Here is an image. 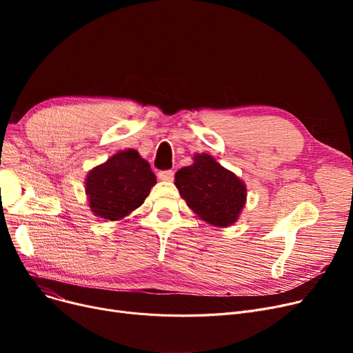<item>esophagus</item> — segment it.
Here are the masks:
<instances>
[{"label": "esophagus", "mask_w": 353, "mask_h": 353, "mask_svg": "<svg viewBox=\"0 0 353 353\" xmlns=\"http://www.w3.org/2000/svg\"><path fill=\"white\" fill-rule=\"evenodd\" d=\"M159 179L163 181H172L174 179V173L173 170H164V172H159Z\"/></svg>", "instance_id": "obj_1"}]
</instances>
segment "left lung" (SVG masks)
<instances>
[{
    "mask_svg": "<svg viewBox=\"0 0 353 353\" xmlns=\"http://www.w3.org/2000/svg\"><path fill=\"white\" fill-rule=\"evenodd\" d=\"M174 184L193 213L216 228L232 226L246 205L245 181L208 153L194 154L176 173Z\"/></svg>",
    "mask_w": 353,
    "mask_h": 353,
    "instance_id": "1",
    "label": "left lung"
}]
</instances>
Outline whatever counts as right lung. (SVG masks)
Instances as JSON below:
<instances>
[{"instance_id":"obj_1","label":"right lung","mask_w":353,"mask_h":353,"mask_svg":"<svg viewBox=\"0 0 353 353\" xmlns=\"http://www.w3.org/2000/svg\"><path fill=\"white\" fill-rule=\"evenodd\" d=\"M156 184V176L137 150H120L92 167L85 177V194L92 214L119 221L139 209Z\"/></svg>"}]
</instances>
